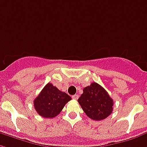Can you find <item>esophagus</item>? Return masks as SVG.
<instances>
[{
  "label": "esophagus",
  "mask_w": 147,
  "mask_h": 147,
  "mask_svg": "<svg viewBox=\"0 0 147 147\" xmlns=\"http://www.w3.org/2000/svg\"><path fill=\"white\" fill-rule=\"evenodd\" d=\"M72 98H73L74 100H78V98H79V95H78V94L73 95L72 96Z\"/></svg>",
  "instance_id": "obj_1"
}]
</instances>
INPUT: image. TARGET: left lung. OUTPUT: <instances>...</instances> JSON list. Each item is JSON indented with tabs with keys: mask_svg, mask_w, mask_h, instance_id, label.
<instances>
[{
	"mask_svg": "<svg viewBox=\"0 0 147 147\" xmlns=\"http://www.w3.org/2000/svg\"><path fill=\"white\" fill-rule=\"evenodd\" d=\"M78 102L86 115L93 120H103L112 113L113 100L96 82H93L83 89V93Z\"/></svg>",
	"mask_w": 147,
	"mask_h": 147,
	"instance_id": "obj_1",
	"label": "left lung"
}]
</instances>
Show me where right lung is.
<instances>
[{"mask_svg":"<svg viewBox=\"0 0 147 147\" xmlns=\"http://www.w3.org/2000/svg\"><path fill=\"white\" fill-rule=\"evenodd\" d=\"M70 96L47 83L33 101L35 110L43 118H52L59 115L63 107L71 100Z\"/></svg>","mask_w":147,"mask_h":147,"instance_id":"obj_1","label":"right lung"}]
</instances>
